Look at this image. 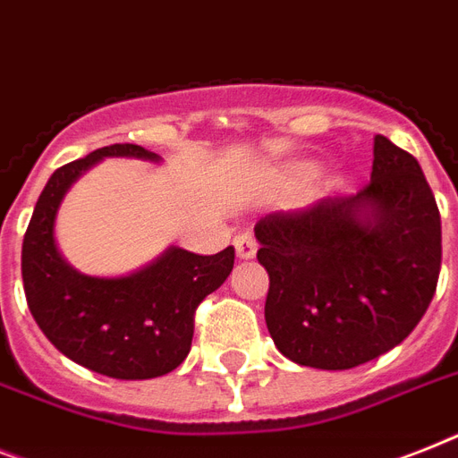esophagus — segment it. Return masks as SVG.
Masks as SVG:
<instances>
[{
  "mask_svg": "<svg viewBox=\"0 0 458 458\" xmlns=\"http://www.w3.org/2000/svg\"><path fill=\"white\" fill-rule=\"evenodd\" d=\"M256 249H259V244H256L254 235H249V233H242V235L235 237V251H237V256H240L242 261H249V259H254Z\"/></svg>",
  "mask_w": 458,
  "mask_h": 458,
  "instance_id": "1",
  "label": "esophagus"
}]
</instances>
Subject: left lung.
Returning a JSON list of instances; mask_svg holds the SVG:
<instances>
[{
	"instance_id": "8db88e82",
	"label": "left lung",
	"mask_w": 458,
	"mask_h": 458,
	"mask_svg": "<svg viewBox=\"0 0 458 458\" xmlns=\"http://www.w3.org/2000/svg\"><path fill=\"white\" fill-rule=\"evenodd\" d=\"M277 351L315 369H352L410 336L433 301L440 211L410 152L374 139L371 181L256 223Z\"/></svg>"
}]
</instances>
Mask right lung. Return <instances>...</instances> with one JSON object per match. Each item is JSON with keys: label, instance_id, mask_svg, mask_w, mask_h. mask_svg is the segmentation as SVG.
<instances>
[{"label": "right lung", "instance_id": "obj_1", "mask_svg": "<svg viewBox=\"0 0 458 458\" xmlns=\"http://www.w3.org/2000/svg\"><path fill=\"white\" fill-rule=\"evenodd\" d=\"M106 157L162 162L140 145L114 143L55 169L23 240L25 299L44 336L72 362L122 381L165 377L188 358L195 308L228 280L235 249L199 256L171 244L133 273H80L55 244V216L74 181Z\"/></svg>", "mask_w": 458, "mask_h": 458}]
</instances>
